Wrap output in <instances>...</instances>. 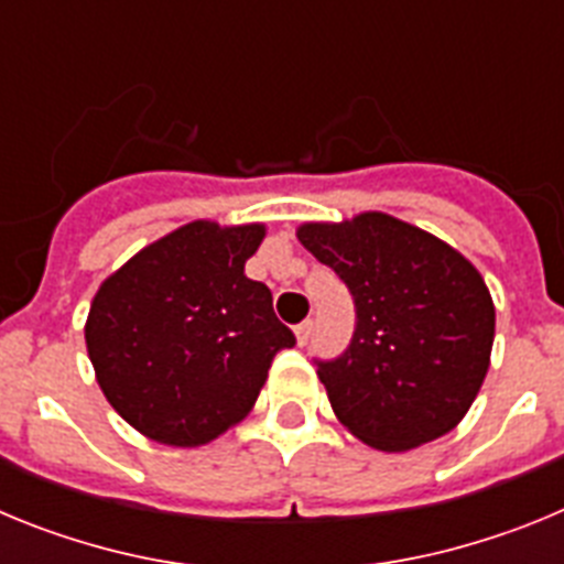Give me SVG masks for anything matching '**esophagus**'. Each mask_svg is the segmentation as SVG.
<instances>
[{
    "mask_svg": "<svg viewBox=\"0 0 564 564\" xmlns=\"http://www.w3.org/2000/svg\"><path fill=\"white\" fill-rule=\"evenodd\" d=\"M311 333H313V322H311V318H305L302 325H296V341L305 347V344L311 341Z\"/></svg>",
    "mask_w": 564,
    "mask_h": 564,
    "instance_id": "obj_1",
    "label": "esophagus"
}]
</instances>
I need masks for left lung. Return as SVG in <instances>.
<instances>
[{
	"label": "left lung",
	"mask_w": 564,
	"mask_h": 564,
	"mask_svg": "<svg viewBox=\"0 0 564 564\" xmlns=\"http://www.w3.org/2000/svg\"><path fill=\"white\" fill-rule=\"evenodd\" d=\"M299 242L341 279L356 330L316 358L338 421L381 452H406L463 421L488 372L495 302L477 268L443 239L367 212L305 223Z\"/></svg>",
	"instance_id": "1"
}]
</instances>
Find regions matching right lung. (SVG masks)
Listing matches in <instances>:
<instances>
[{
	"instance_id": "obj_1",
	"label": "right lung",
	"mask_w": 564,
	"mask_h": 564,
	"mask_svg": "<svg viewBox=\"0 0 564 564\" xmlns=\"http://www.w3.org/2000/svg\"><path fill=\"white\" fill-rule=\"evenodd\" d=\"M265 226L194 220L134 253L89 305V361L112 410L166 446H203L257 403L296 336L246 276Z\"/></svg>"
}]
</instances>
